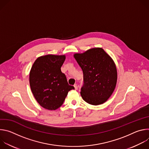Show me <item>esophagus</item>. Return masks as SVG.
I'll list each match as a JSON object with an SVG mask.
<instances>
[{
	"label": "esophagus",
	"instance_id": "1",
	"mask_svg": "<svg viewBox=\"0 0 149 149\" xmlns=\"http://www.w3.org/2000/svg\"><path fill=\"white\" fill-rule=\"evenodd\" d=\"M74 88H75V90H78V86H77V84H75L74 85Z\"/></svg>",
	"mask_w": 149,
	"mask_h": 149
}]
</instances>
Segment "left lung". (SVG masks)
Instances as JSON below:
<instances>
[{
	"label": "left lung",
	"mask_w": 149,
	"mask_h": 149,
	"mask_svg": "<svg viewBox=\"0 0 149 149\" xmlns=\"http://www.w3.org/2000/svg\"><path fill=\"white\" fill-rule=\"evenodd\" d=\"M74 57L83 72L82 99L93 105L107 101L114 91L117 80L116 66L111 56L102 48H94L74 54Z\"/></svg>",
	"instance_id": "8db88e82"
}]
</instances>
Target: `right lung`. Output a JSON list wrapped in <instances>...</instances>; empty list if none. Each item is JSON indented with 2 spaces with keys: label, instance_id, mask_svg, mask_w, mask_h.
<instances>
[{
  "label": "right lung",
  "instance_id": "right-lung-1",
  "mask_svg": "<svg viewBox=\"0 0 149 149\" xmlns=\"http://www.w3.org/2000/svg\"><path fill=\"white\" fill-rule=\"evenodd\" d=\"M65 60V55L41 56L35 60L30 71L32 94L41 107L47 110H55L60 107L68 93L74 89L61 70Z\"/></svg>",
  "mask_w": 149,
  "mask_h": 149
}]
</instances>
